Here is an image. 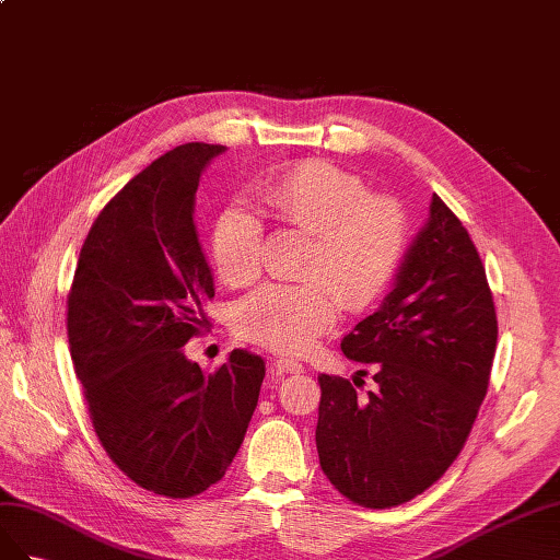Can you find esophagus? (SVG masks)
<instances>
[{
    "label": "esophagus",
    "instance_id": "obj_1",
    "mask_svg": "<svg viewBox=\"0 0 560 560\" xmlns=\"http://www.w3.org/2000/svg\"><path fill=\"white\" fill-rule=\"evenodd\" d=\"M271 369H275L277 373H305V365H302L300 361L283 359V357H277L275 361H271Z\"/></svg>",
    "mask_w": 560,
    "mask_h": 560
}]
</instances>
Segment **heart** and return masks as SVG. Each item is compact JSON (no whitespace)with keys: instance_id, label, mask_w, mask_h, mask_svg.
<instances>
[{"instance_id":"heart-1","label":"heart","mask_w":560,"mask_h":560,"mask_svg":"<svg viewBox=\"0 0 560 560\" xmlns=\"http://www.w3.org/2000/svg\"><path fill=\"white\" fill-rule=\"evenodd\" d=\"M258 201L279 225L310 234L302 271L330 281L347 307H365L385 291L406 246V215L394 199L373 197L357 175L310 159L267 178ZM262 244L258 213L228 206L211 234L218 277L234 289L253 283ZM337 294L324 281L265 285L238 305L236 330L281 354H305L338 322Z\"/></svg>"}]
</instances>
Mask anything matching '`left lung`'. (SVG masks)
I'll return each instance as SVG.
<instances>
[{
    "label": "left lung",
    "instance_id": "obj_1",
    "mask_svg": "<svg viewBox=\"0 0 560 560\" xmlns=\"http://www.w3.org/2000/svg\"><path fill=\"white\" fill-rule=\"evenodd\" d=\"M498 316L486 269L457 215L431 197L429 215L382 305L342 340L371 363L375 392L322 375L316 451L345 498L387 509L418 498L453 465L488 392Z\"/></svg>",
    "mask_w": 560,
    "mask_h": 560
}]
</instances>
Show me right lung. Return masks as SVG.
<instances>
[{
	"label": "right lung",
	"instance_id": "obj_1",
	"mask_svg": "<svg viewBox=\"0 0 560 560\" xmlns=\"http://www.w3.org/2000/svg\"><path fill=\"white\" fill-rule=\"evenodd\" d=\"M225 150L187 142L126 183L95 218L68 298L70 354L95 434L131 481L166 498H195L225 476L265 377V361L246 349L215 373L185 357L215 295L197 187Z\"/></svg>",
	"mask_w": 560,
	"mask_h": 560
}]
</instances>
